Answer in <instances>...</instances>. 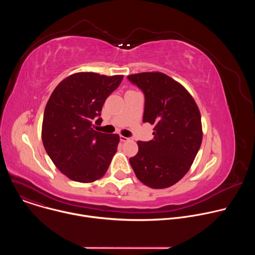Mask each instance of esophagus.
Listing matches in <instances>:
<instances>
[{
	"label": "esophagus",
	"instance_id": "1",
	"mask_svg": "<svg viewBox=\"0 0 255 255\" xmlns=\"http://www.w3.org/2000/svg\"><path fill=\"white\" fill-rule=\"evenodd\" d=\"M120 140L122 141V142H126V141H129V140H131L129 137H125V136H120Z\"/></svg>",
	"mask_w": 255,
	"mask_h": 255
}]
</instances>
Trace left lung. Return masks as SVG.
Here are the masks:
<instances>
[{
    "label": "left lung",
    "mask_w": 255,
    "mask_h": 255,
    "mask_svg": "<svg viewBox=\"0 0 255 255\" xmlns=\"http://www.w3.org/2000/svg\"><path fill=\"white\" fill-rule=\"evenodd\" d=\"M127 79L144 94L143 123L154 126L152 140L137 142L138 153L130 164L147 187H171L189 171L201 147L199 108L183 86L162 72H141Z\"/></svg>",
    "instance_id": "1"
}]
</instances>
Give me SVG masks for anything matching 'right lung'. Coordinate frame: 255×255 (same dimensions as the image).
I'll return each mask as SVG.
<instances>
[{"label": "right lung", "mask_w": 255, "mask_h": 255, "mask_svg": "<svg viewBox=\"0 0 255 255\" xmlns=\"http://www.w3.org/2000/svg\"><path fill=\"white\" fill-rule=\"evenodd\" d=\"M122 80L123 76L78 72L52 92L43 115L42 142L52 162L68 178L92 183L110 165L119 135L98 132L93 123L102 122L103 105Z\"/></svg>", "instance_id": "obj_1"}]
</instances>
